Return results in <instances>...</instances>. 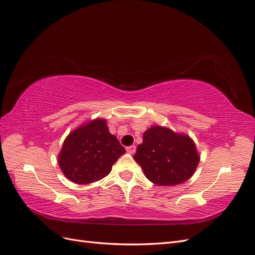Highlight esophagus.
Instances as JSON below:
<instances>
[{"mask_svg": "<svg viewBox=\"0 0 255 255\" xmlns=\"http://www.w3.org/2000/svg\"><path fill=\"white\" fill-rule=\"evenodd\" d=\"M135 149H136L135 145H131V146H128V147L126 148V150H127L128 154H134V152H135Z\"/></svg>", "mask_w": 255, "mask_h": 255, "instance_id": "obj_1", "label": "esophagus"}]
</instances>
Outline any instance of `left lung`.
<instances>
[{
	"mask_svg": "<svg viewBox=\"0 0 255 255\" xmlns=\"http://www.w3.org/2000/svg\"><path fill=\"white\" fill-rule=\"evenodd\" d=\"M147 179L158 186H175L190 178L200 162L195 144L186 133L151 126L133 156Z\"/></svg>",
	"mask_w": 255,
	"mask_h": 255,
	"instance_id": "1",
	"label": "left lung"
}]
</instances>
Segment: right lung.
Segmentation results:
<instances>
[{"label": "right lung", "instance_id": "1", "mask_svg": "<svg viewBox=\"0 0 255 255\" xmlns=\"http://www.w3.org/2000/svg\"><path fill=\"white\" fill-rule=\"evenodd\" d=\"M126 150L118 137L111 134L105 119L82 124L67 135L57 160L72 183L85 185L106 177Z\"/></svg>", "mask_w": 255, "mask_h": 255}]
</instances>
